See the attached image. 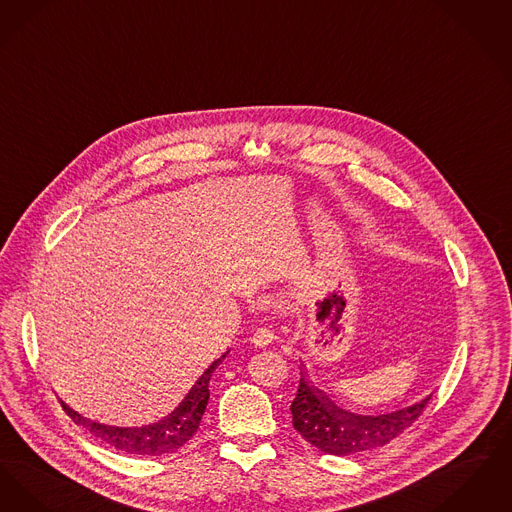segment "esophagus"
<instances>
[{
    "label": "esophagus",
    "mask_w": 512,
    "mask_h": 512,
    "mask_svg": "<svg viewBox=\"0 0 512 512\" xmlns=\"http://www.w3.org/2000/svg\"><path fill=\"white\" fill-rule=\"evenodd\" d=\"M273 338H275V334L271 329H267V327H262V329H258L256 333L252 334V344L254 346H258V348H266L269 346L271 342H273Z\"/></svg>",
    "instance_id": "obj_1"
}]
</instances>
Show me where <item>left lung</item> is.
Wrapping results in <instances>:
<instances>
[{
  "mask_svg": "<svg viewBox=\"0 0 512 512\" xmlns=\"http://www.w3.org/2000/svg\"><path fill=\"white\" fill-rule=\"evenodd\" d=\"M430 398L432 396H426L411 407L386 415H356L334 405L329 396L310 384L304 369H300L298 394L290 405L292 426L306 442L323 453L354 455L390 444L423 415Z\"/></svg>",
  "mask_w": 512,
  "mask_h": 512,
  "instance_id": "1",
  "label": "left lung"
}]
</instances>
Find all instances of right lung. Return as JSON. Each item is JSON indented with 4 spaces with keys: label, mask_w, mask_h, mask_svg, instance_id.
<instances>
[{
    "label": "right lung",
    "mask_w": 512,
    "mask_h": 512,
    "mask_svg": "<svg viewBox=\"0 0 512 512\" xmlns=\"http://www.w3.org/2000/svg\"><path fill=\"white\" fill-rule=\"evenodd\" d=\"M229 352H225L220 359H216L195 382V386L189 390V394L183 398L178 407L164 417L158 423L147 424V426H139V428H120V426H107V424L93 423L88 421L86 417L78 415L76 411H72L68 405H63L65 413L76 424H82L86 430H89L95 438H99L101 442L111 445L114 449L128 453V455H141V457H160V455H168L181 449L187 444L195 432L199 430L200 419L204 415L206 403L210 398V390H208V382L212 373L216 371V367L222 363L225 356Z\"/></svg>",
    "instance_id": "right-lung-1"
}]
</instances>
